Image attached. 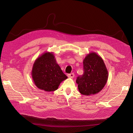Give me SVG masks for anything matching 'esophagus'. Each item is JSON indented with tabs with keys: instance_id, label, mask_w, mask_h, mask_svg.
Instances as JSON below:
<instances>
[{
	"instance_id": "1",
	"label": "esophagus",
	"mask_w": 133,
	"mask_h": 133,
	"mask_svg": "<svg viewBox=\"0 0 133 133\" xmlns=\"http://www.w3.org/2000/svg\"><path fill=\"white\" fill-rule=\"evenodd\" d=\"M68 76L69 78H73L74 76V74L73 73H70V74H68Z\"/></svg>"
}]
</instances>
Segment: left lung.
Listing matches in <instances>:
<instances>
[{
    "instance_id": "8db88e82",
    "label": "left lung",
    "mask_w": 133,
    "mask_h": 133,
    "mask_svg": "<svg viewBox=\"0 0 133 133\" xmlns=\"http://www.w3.org/2000/svg\"><path fill=\"white\" fill-rule=\"evenodd\" d=\"M84 73L78 76L76 82L79 92L90 95L101 91L108 80V73L102 58L95 53L88 54L83 61Z\"/></svg>"
}]
</instances>
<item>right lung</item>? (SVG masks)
I'll return each mask as SVG.
<instances>
[{
	"mask_svg": "<svg viewBox=\"0 0 133 133\" xmlns=\"http://www.w3.org/2000/svg\"><path fill=\"white\" fill-rule=\"evenodd\" d=\"M32 77L35 85L46 91L57 90L60 83L68 78L50 53H44L35 60Z\"/></svg>",
	"mask_w": 133,
	"mask_h": 133,
	"instance_id": "right-lung-1",
	"label": "right lung"
}]
</instances>
